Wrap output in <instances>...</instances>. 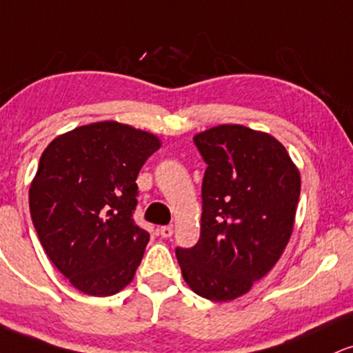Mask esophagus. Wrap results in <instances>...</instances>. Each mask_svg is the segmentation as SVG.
<instances>
[{
	"label": "esophagus",
	"mask_w": 353,
	"mask_h": 353,
	"mask_svg": "<svg viewBox=\"0 0 353 353\" xmlns=\"http://www.w3.org/2000/svg\"><path fill=\"white\" fill-rule=\"evenodd\" d=\"M159 233L163 239H169V236H172V227H169V225H164V227L159 228Z\"/></svg>",
	"instance_id": "34e87169"
}]
</instances>
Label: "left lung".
Masks as SVG:
<instances>
[{
    "mask_svg": "<svg viewBox=\"0 0 353 353\" xmlns=\"http://www.w3.org/2000/svg\"><path fill=\"white\" fill-rule=\"evenodd\" d=\"M205 161L201 239L176 248L195 294L225 303L252 290L281 258L294 227L301 176L286 148L263 131L220 125L194 136Z\"/></svg>",
    "mask_w": 353,
    "mask_h": 353,
    "instance_id": "left-lung-1",
    "label": "left lung"
}]
</instances>
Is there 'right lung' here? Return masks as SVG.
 <instances>
[{
  "mask_svg": "<svg viewBox=\"0 0 353 353\" xmlns=\"http://www.w3.org/2000/svg\"><path fill=\"white\" fill-rule=\"evenodd\" d=\"M158 136L118 121L63 133L42 152L29 210L55 268L88 296H112L133 281L150 233L133 220L139 169Z\"/></svg>",
  "mask_w": 353,
  "mask_h": 353,
  "instance_id": "1",
  "label": "right lung"
}]
</instances>
